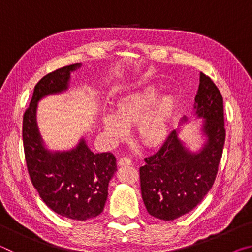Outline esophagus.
<instances>
[{
  "mask_svg": "<svg viewBox=\"0 0 252 252\" xmlns=\"http://www.w3.org/2000/svg\"><path fill=\"white\" fill-rule=\"evenodd\" d=\"M119 164H120V165H131L132 161H131L130 158L122 157V158H120V160H119Z\"/></svg>",
  "mask_w": 252,
  "mask_h": 252,
  "instance_id": "34e87169",
  "label": "esophagus"
}]
</instances>
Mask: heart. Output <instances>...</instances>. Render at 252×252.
Segmentation results:
<instances>
[{
	"label": "heart",
	"instance_id": "1",
	"mask_svg": "<svg viewBox=\"0 0 252 252\" xmlns=\"http://www.w3.org/2000/svg\"><path fill=\"white\" fill-rule=\"evenodd\" d=\"M158 94L159 90L150 85L120 97L113 113L106 112L102 118L105 133L117 141L127 134L126 127L136 123V132L144 144L149 147L160 144L167 136L176 101L168 94L155 102Z\"/></svg>",
	"mask_w": 252,
	"mask_h": 252
}]
</instances>
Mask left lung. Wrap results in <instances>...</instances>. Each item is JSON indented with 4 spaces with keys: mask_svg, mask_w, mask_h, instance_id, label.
<instances>
[{
    "mask_svg": "<svg viewBox=\"0 0 252 252\" xmlns=\"http://www.w3.org/2000/svg\"><path fill=\"white\" fill-rule=\"evenodd\" d=\"M193 113L203 119V146L192 152L173 130L160 150L140 168L141 194L148 212L170 221L198 206L216 180L225 140L223 99L213 81L200 73ZM187 117L183 121H187Z\"/></svg>",
    "mask_w": 252,
    "mask_h": 252,
    "instance_id": "8db88e82",
    "label": "left lung"
}]
</instances>
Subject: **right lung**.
I'll return each mask as SVG.
<instances>
[{"mask_svg": "<svg viewBox=\"0 0 252 252\" xmlns=\"http://www.w3.org/2000/svg\"><path fill=\"white\" fill-rule=\"evenodd\" d=\"M80 66L75 63L61 67L37 82L23 116L22 136L30 178L43 202L60 216L84 221L103 211L109 182L117 171L116 157L111 152L93 153L83 138L71 150L50 151L36 123L37 102L66 91L71 72Z\"/></svg>", "mask_w": 252, "mask_h": 252, "instance_id": "1", "label": "right lung"}]
</instances>
